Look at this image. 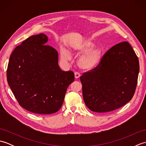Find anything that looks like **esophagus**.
Returning <instances> with one entry per match:
<instances>
[{"instance_id": "esophagus-1", "label": "esophagus", "mask_w": 146, "mask_h": 146, "mask_svg": "<svg viewBox=\"0 0 146 146\" xmlns=\"http://www.w3.org/2000/svg\"><path fill=\"white\" fill-rule=\"evenodd\" d=\"M80 74L78 73V72H75V78L76 79H78V78H79L80 77Z\"/></svg>"}]
</instances>
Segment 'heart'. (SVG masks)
Segmentation results:
<instances>
[{
	"label": "heart",
	"mask_w": 146,
	"mask_h": 146,
	"mask_svg": "<svg viewBox=\"0 0 146 146\" xmlns=\"http://www.w3.org/2000/svg\"><path fill=\"white\" fill-rule=\"evenodd\" d=\"M71 51L74 54L83 53L78 60V66L82 70H90L99 64L103 56L100 47L95 46L94 43L88 39H83L71 46ZM61 60L67 61L71 59V54L66 49L62 48L60 51Z\"/></svg>",
	"instance_id": "1"
}]
</instances>
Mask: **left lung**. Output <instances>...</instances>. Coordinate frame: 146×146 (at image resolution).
I'll use <instances>...</instances> for the list:
<instances>
[{"label":"left lung","instance_id":"8db88e82","mask_svg":"<svg viewBox=\"0 0 146 146\" xmlns=\"http://www.w3.org/2000/svg\"><path fill=\"white\" fill-rule=\"evenodd\" d=\"M139 71L138 58L129 43L113 46L97 67L80 76L86 107L107 112L123 106L134 95Z\"/></svg>","mask_w":146,"mask_h":146}]
</instances>
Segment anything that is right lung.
Returning <instances> with one entry per match:
<instances>
[{"label": "right lung", "instance_id": "1", "mask_svg": "<svg viewBox=\"0 0 146 146\" xmlns=\"http://www.w3.org/2000/svg\"><path fill=\"white\" fill-rule=\"evenodd\" d=\"M44 34L32 36L12 52L7 70L8 84L22 107L38 114L60 109L66 90L75 80L71 71H62L58 53L46 45Z\"/></svg>", "mask_w": 146, "mask_h": 146}]
</instances>
